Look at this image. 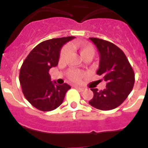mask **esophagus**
I'll return each instance as SVG.
<instances>
[{
  "label": "esophagus",
  "instance_id": "esophagus-1",
  "mask_svg": "<svg viewBox=\"0 0 148 148\" xmlns=\"http://www.w3.org/2000/svg\"><path fill=\"white\" fill-rule=\"evenodd\" d=\"M75 88H76L77 89H78V91H80V92H83L84 90V88H82V87H80V86H77V85H75Z\"/></svg>",
  "mask_w": 148,
  "mask_h": 148
}]
</instances>
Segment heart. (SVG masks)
I'll return each instance as SVG.
<instances>
[{
	"mask_svg": "<svg viewBox=\"0 0 148 148\" xmlns=\"http://www.w3.org/2000/svg\"><path fill=\"white\" fill-rule=\"evenodd\" d=\"M70 47L73 49L78 50L83 59H92L95 54V49L92 45L81 41H75L71 43ZM70 47L69 45H65L61 50L59 54V59L62 62H64L69 57L70 54ZM86 73L76 69H70L67 71V76L69 79L74 82H80Z\"/></svg>",
	"mask_w": 148,
	"mask_h": 148,
	"instance_id": "heart-1",
	"label": "heart"
}]
</instances>
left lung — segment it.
<instances>
[{
  "label": "left lung",
  "mask_w": 148,
  "mask_h": 148,
  "mask_svg": "<svg viewBox=\"0 0 148 148\" xmlns=\"http://www.w3.org/2000/svg\"><path fill=\"white\" fill-rule=\"evenodd\" d=\"M89 40L97 47L100 64L97 74L106 81V89L98 91L92 88V106L103 111L112 110L121 105L133 89L135 75L124 52L113 43L98 38Z\"/></svg>",
  "instance_id": "1"
}]
</instances>
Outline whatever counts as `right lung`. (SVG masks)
Instances as JSON below:
<instances>
[{"instance_id":"obj_1","label":"right lung","mask_w":148,"mask_h":148,"mask_svg":"<svg viewBox=\"0 0 148 148\" xmlns=\"http://www.w3.org/2000/svg\"><path fill=\"white\" fill-rule=\"evenodd\" d=\"M75 36L53 38L42 42L25 58L20 70V86L27 101L42 112L56 109L63 102L70 86L51 81L49 70L57 66L62 46Z\"/></svg>"}]
</instances>
